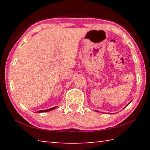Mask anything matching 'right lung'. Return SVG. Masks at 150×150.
Masks as SVG:
<instances>
[{
    "mask_svg": "<svg viewBox=\"0 0 150 150\" xmlns=\"http://www.w3.org/2000/svg\"><path fill=\"white\" fill-rule=\"evenodd\" d=\"M56 107H57V106H56ZM56 107H53V108H52L47 109V110H39V111H38V112H48V111L52 110H53V109H54V108H55Z\"/></svg>",
    "mask_w": 150,
    "mask_h": 150,
    "instance_id": "obj_1",
    "label": "right lung"
}]
</instances>
